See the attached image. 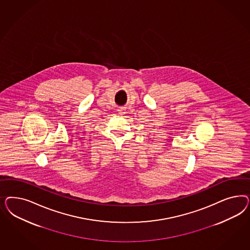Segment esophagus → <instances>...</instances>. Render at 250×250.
<instances>
[{
	"label": "esophagus",
	"mask_w": 250,
	"mask_h": 250,
	"mask_svg": "<svg viewBox=\"0 0 250 250\" xmlns=\"http://www.w3.org/2000/svg\"><path fill=\"white\" fill-rule=\"evenodd\" d=\"M117 111H118V114H120V115L126 114V107H119Z\"/></svg>",
	"instance_id": "esophagus-1"
}]
</instances>
